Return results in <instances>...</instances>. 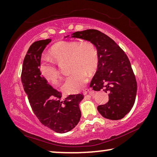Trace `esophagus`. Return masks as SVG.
<instances>
[{"label":"esophagus","mask_w":157,"mask_h":157,"mask_svg":"<svg viewBox=\"0 0 157 157\" xmlns=\"http://www.w3.org/2000/svg\"><path fill=\"white\" fill-rule=\"evenodd\" d=\"M88 93H93V91H91V90H89V89H84V90L83 91V94L84 95H86V94H87Z\"/></svg>","instance_id":"esophagus-1"}]
</instances>
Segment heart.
I'll list each match as a JSON object with an SVG mask.
<instances>
[{"label":"heart","mask_w":157,"mask_h":157,"mask_svg":"<svg viewBox=\"0 0 157 157\" xmlns=\"http://www.w3.org/2000/svg\"><path fill=\"white\" fill-rule=\"evenodd\" d=\"M52 60H68L71 73L62 84L61 89L68 94L81 91L88 81V74L93 73L98 65V52L95 44L88 40H63L55 43L49 50ZM43 78L51 84L58 82L59 72L53 61L44 59L39 65Z\"/></svg>","instance_id":"obj_1"}]
</instances>
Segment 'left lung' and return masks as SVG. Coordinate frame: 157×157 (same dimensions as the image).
<instances>
[{
  "mask_svg": "<svg viewBox=\"0 0 157 157\" xmlns=\"http://www.w3.org/2000/svg\"><path fill=\"white\" fill-rule=\"evenodd\" d=\"M65 38H80L95 44L99 62L90 87L95 91L103 89L109 93L108 103L97 109L106 119L124 118L133 108L137 92L136 78L126 54L113 39L98 30L77 31Z\"/></svg>",
  "mask_w": 157,
  "mask_h": 157,
  "instance_id": "obj_1",
  "label": "left lung"
}]
</instances>
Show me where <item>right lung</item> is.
<instances>
[{
    "label": "right lung",
    "mask_w": 157,
    "mask_h": 157,
    "mask_svg": "<svg viewBox=\"0 0 157 157\" xmlns=\"http://www.w3.org/2000/svg\"><path fill=\"white\" fill-rule=\"evenodd\" d=\"M51 39L36 41L30 46L25 56L21 83L30 105L39 121L56 133L71 131L80 120L79 104L82 94L69 95L61 101V93L47 83L39 71L42 53Z\"/></svg>",
    "instance_id": "obj_1"
}]
</instances>
